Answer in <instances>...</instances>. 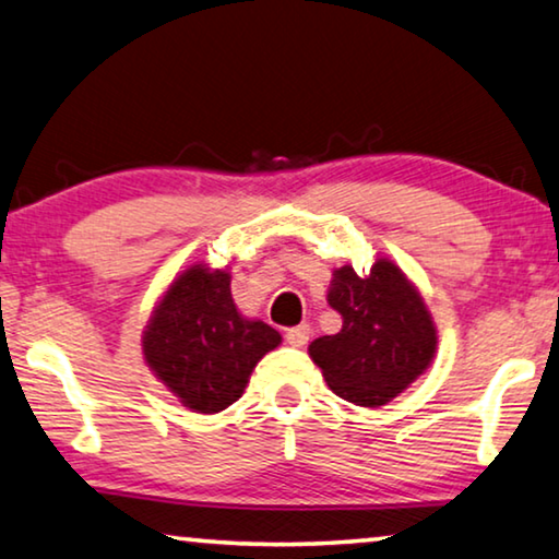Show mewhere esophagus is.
<instances>
[{
	"label": "esophagus",
	"mask_w": 559,
	"mask_h": 559,
	"mask_svg": "<svg viewBox=\"0 0 559 559\" xmlns=\"http://www.w3.org/2000/svg\"><path fill=\"white\" fill-rule=\"evenodd\" d=\"M308 338H311V326L308 323H301V326H294L286 331V344L301 348L308 344Z\"/></svg>",
	"instance_id": "obj_1"
}]
</instances>
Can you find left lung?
<instances>
[{
    "instance_id": "8db88e82",
    "label": "left lung",
    "mask_w": 559,
    "mask_h": 559,
    "mask_svg": "<svg viewBox=\"0 0 559 559\" xmlns=\"http://www.w3.org/2000/svg\"><path fill=\"white\" fill-rule=\"evenodd\" d=\"M326 301L344 326L311 341L308 356L333 394L377 409L429 369L437 326L419 290L389 258H377L366 276L341 265Z\"/></svg>"
}]
</instances>
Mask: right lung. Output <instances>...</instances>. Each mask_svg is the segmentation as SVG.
Returning a JSON list of instances; mask_svg holds the SVG:
<instances>
[{"label":"right lung","instance_id":"add662e5","mask_svg":"<svg viewBox=\"0 0 559 559\" xmlns=\"http://www.w3.org/2000/svg\"><path fill=\"white\" fill-rule=\"evenodd\" d=\"M278 344L276 329L238 311L230 273L205 263L175 276L143 331L145 364L198 414L238 402L255 364Z\"/></svg>","mask_w":559,"mask_h":559}]
</instances>
